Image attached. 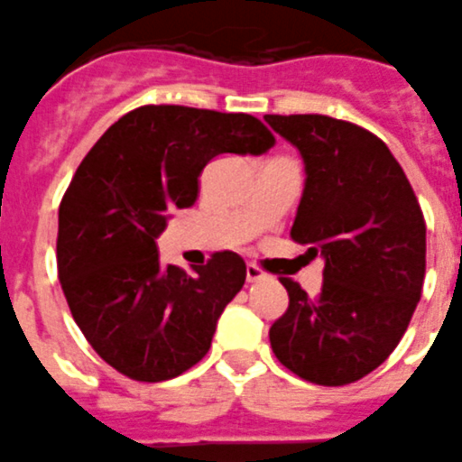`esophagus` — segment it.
I'll use <instances>...</instances> for the list:
<instances>
[{
  "instance_id": "esophagus-1",
  "label": "esophagus",
  "mask_w": 462,
  "mask_h": 462,
  "mask_svg": "<svg viewBox=\"0 0 462 462\" xmlns=\"http://www.w3.org/2000/svg\"><path fill=\"white\" fill-rule=\"evenodd\" d=\"M262 278H267V272L262 267H257L255 262H248V267H246V281L248 282H257L262 281Z\"/></svg>"
}]
</instances>
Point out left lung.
<instances>
[{"mask_svg":"<svg viewBox=\"0 0 462 462\" xmlns=\"http://www.w3.org/2000/svg\"><path fill=\"white\" fill-rule=\"evenodd\" d=\"M264 119L306 163L290 236L324 257L315 297L281 278L290 303L269 329L272 350L301 380L352 384L392 355L421 299L423 211L375 133L327 115Z\"/></svg>","mask_w":462,"mask_h":462,"instance_id":"obj_1","label":"left lung"}]
</instances>
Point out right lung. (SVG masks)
<instances>
[{
  "instance_id": "right-lung-1",
  "label": "right lung",
  "mask_w": 462,
  "mask_h": 462,
  "mask_svg": "<svg viewBox=\"0 0 462 462\" xmlns=\"http://www.w3.org/2000/svg\"><path fill=\"white\" fill-rule=\"evenodd\" d=\"M276 144L244 112L140 106L103 133L60 205L57 273L69 309L106 364L138 382L181 375L209 352L216 322L246 281L236 253L165 267L156 236L198 200V177L221 153Z\"/></svg>"
}]
</instances>
